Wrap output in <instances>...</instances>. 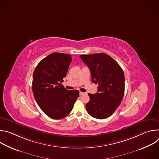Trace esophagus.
<instances>
[{
    "label": "esophagus",
    "mask_w": 159,
    "mask_h": 159,
    "mask_svg": "<svg viewBox=\"0 0 159 159\" xmlns=\"http://www.w3.org/2000/svg\"><path fill=\"white\" fill-rule=\"evenodd\" d=\"M85 94V93H82V92H80V93H79V94H80V95H83V94Z\"/></svg>",
    "instance_id": "esophagus-1"
}]
</instances>
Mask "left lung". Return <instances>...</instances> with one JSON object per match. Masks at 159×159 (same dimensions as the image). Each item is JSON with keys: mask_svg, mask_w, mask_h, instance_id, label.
<instances>
[{"mask_svg": "<svg viewBox=\"0 0 159 159\" xmlns=\"http://www.w3.org/2000/svg\"><path fill=\"white\" fill-rule=\"evenodd\" d=\"M89 68L92 81L98 84V93L88 94L85 105L89 114L97 119H106L119 107L125 93V75L119 64L108 55L100 53L80 56Z\"/></svg>", "mask_w": 159, "mask_h": 159, "instance_id": "left-lung-1", "label": "left lung"}]
</instances>
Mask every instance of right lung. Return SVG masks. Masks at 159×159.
<instances>
[{
  "label": "right lung",
  "instance_id": "add662e5",
  "mask_svg": "<svg viewBox=\"0 0 159 159\" xmlns=\"http://www.w3.org/2000/svg\"><path fill=\"white\" fill-rule=\"evenodd\" d=\"M72 60L70 55L53 53L40 61L33 73L34 99L45 114L54 120L69 115L79 96L78 90H68L61 84Z\"/></svg>",
  "mask_w": 159,
  "mask_h": 159
}]
</instances>
